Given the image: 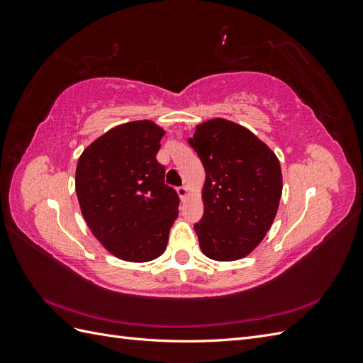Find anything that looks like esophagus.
<instances>
[{
	"label": "esophagus",
	"mask_w": 363,
	"mask_h": 363,
	"mask_svg": "<svg viewBox=\"0 0 363 363\" xmlns=\"http://www.w3.org/2000/svg\"><path fill=\"white\" fill-rule=\"evenodd\" d=\"M177 194H179V196H180L182 200H186L189 196V191H188V188H186V186H182V188H179Z\"/></svg>",
	"instance_id": "34e87169"
}]
</instances>
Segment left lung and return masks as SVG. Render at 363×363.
Instances as JSON below:
<instances>
[{
  "label": "left lung",
  "mask_w": 363,
  "mask_h": 363,
  "mask_svg": "<svg viewBox=\"0 0 363 363\" xmlns=\"http://www.w3.org/2000/svg\"><path fill=\"white\" fill-rule=\"evenodd\" d=\"M189 145L206 171L204 213L194 225L200 248L213 260L242 259L262 242L277 215L280 162L248 128L223 118L196 125Z\"/></svg>",
  "instance_id": "obj_1"
}]
</instances>
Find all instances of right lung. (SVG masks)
<instances>
[{"mask_svg":"<svg viewBox=\"0 0 363 363\" xmlns=\"http://www.w3.org/2000/svg\"><path fill=\"white\" fill-rule=\"evenodd\" d=\"M163 135L152 121H131L95 139L77 163L84 221L121 260L157 259L179 216L180 199L164 184V167L156 159Z\"/></svg>","mask_w":363,"mask_h":363,"instance_id":"obj_1","label":"right lung"}]
</instances>
